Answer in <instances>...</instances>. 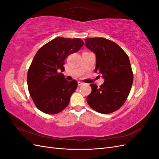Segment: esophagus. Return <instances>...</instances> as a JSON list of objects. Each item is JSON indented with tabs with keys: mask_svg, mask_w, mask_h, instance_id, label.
<instances>
[{
	"mask_svg": "<svg viewBox=\"0 0 159 159\" xmlns=\"http://www.w3.org/2000/svg\"><path fill=\"white\" fill-rule=\"evenodd\" d=\"M84 84L82 83V82H81V81H78V86H80V85H83Z\"/></svg>",
	"mask_w": 159,
	"mask_h": 159,
	"instance_id": "obj_1",
	"label": "esophagus"
}]
</instances>
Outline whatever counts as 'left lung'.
Masks as SVG:
<instances>
[{
  "instance_id": "obj_1",
  "label": "left lung",
  "mask_w": 159,
  "mask_h": 159,
  "mask_svg": "<svg viewBox=\"0 0 159 159\" xmlns=\"http://www.w3.org/2000/svg\"><path fill=\"white\" fill-rule=\"evenodd\" d=\"M85 46L96 56L95 71H98L104 83L98 88L91 84L88 96L89 106L100 113H111L125 102L131 91L133 74L129 57L116 43L104 38H86Z\"/></svg>"
}]
</instances>
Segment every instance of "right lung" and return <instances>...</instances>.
Here are the masks:
<instances>
[{"mask_svg": "<svg viewBox=\"0 0 159 159\" xmlns=\"http://www.w3.org/2000/svg\"><path fill=\"white\" fill-rule=\"evenodd\" d=\"M84 44L80 38L57 37L37 52L28 71L27 84L30 97L41 111L56 114L68 106L78 82L66 80L60 71L64 70L66 57Z\"/></svg>", "mask_w": 159, "mask_h": 159, "instance_id": "obj_1", "label": "right lung"}]
</instances>
